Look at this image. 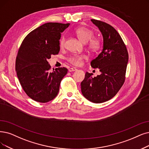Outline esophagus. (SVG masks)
Masks as SVG:
<instances>
[{"label":"esophagus","mask_w":149,"mask_h":149,"mask_svg":"<svg viewBox=\"0 0 149 149\" xmlns=\"http://www.w3.org/2000/svg\"><path fill=\"white\" fill-rule=\"evenodd\" d=\"M69 71L70 72H72V71H76V70H77V69L76 68H74V67H72V68H69Z\"/></svg>","instance_id":"1"}]
</instances>
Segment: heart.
Segmentation results:
<instances>
[{
	"label": "heart",
	"mask_w": 149,
	"mask_h": 149,
	"mask_svg": "<svg viewBox=\"0 0 149 149\" xmlns=\"http://www.w3.org/2000/svg\"><path fill=\"white\" fill-rule=\"evenodd\" d=\"M75 34L77 35L82 43H87L88 49L92 52L98 51L102 46V41L97 37H94V32L92 30L84 27L77 28L74 31ZM66 38L65 36H62L60 40V46L63 47L65 45ZM87 58L86 54H73L67 58V61L71 64L74 65H80L82 61Z\"/></svg>",
	"instance_id": "b5f03b06"
}]
</instances>
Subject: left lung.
Listing matches in <instances>:
<instances>
[{
	"label": "left lung",
	"instance_id": "obj_1",
	"mask_svg": "<svg viewBox=\"0 0 149 149\" xmlns=\"http://www.w3.org/2000/svg\"><path fill=\"white\" fill-rule=\"evenodd\" d=\"M102 32L103 48L91 62V67L98 68L100 75L92 77L86 72L81 82V92L87 100L101 103L114 97L125 81L128 52L125 44L116 30L105 22L91 19Z\"/></svg>",
	"mask_w": 149,
	"mask_h": 149
}]
</instances>
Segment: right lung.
Returning a JSON list of instances; mask_svg holds the SVG:
<instances>
[{
	"label": "right lung",
	"instance_id": "right-lung-1",
	"mask_svg": "<svg viewBox=\"0 0 149 149\" xmlns=\"http://www.w3.org/2000/svg\"><path fill=\"white\" fill-rule=\"evenodd\" d=\"M69 23L47 22L30 32L17 52L15 69L23 90L37 102L47 103L57 95L65 67L51 71L47 59L60 51L59 40Z\"/></svg>",
	"mask_w": 149,
	"mask_h": 149
}]
</instances>
